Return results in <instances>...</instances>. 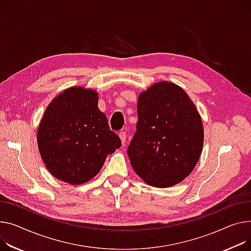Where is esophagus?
I'll list each match as a JSON object with an SVG mask.
<instances>
[{
  "label": "esophagus",
  "instance_id": "1",
  "mask_svg": "<svg viewBox=\"0 0 251 251\" xmlns=\"http://www.w3.org/2000/svg\"><path fill=\"white\" fill-rule=\"evenodd\" d=\"M119 137H120V139H121L122 143H123V144H125V142H126V137H127V135H126V132H125V131H121V132H119Z\"/></svg>",
  "mask_w": 251,
  "mask_h": 251
}]
</instances>
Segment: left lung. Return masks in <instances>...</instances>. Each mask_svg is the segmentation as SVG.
Here are the masks:
<instances>
[{
	"instance_id": "1",
	"label": "left lung",
	"mask_w": 251,
	"mask_h": 251,
	"mask_svg": "<svg viewBox=\"0 0 251 251\" xmlns=\"http://www.w3.org/2000/svg\"><path fill=\"white\" fill-rule=\"evenodd\" d=\"M137 114L127 149L133 170L149 186L176 185L202 153L204 130L195 104L180 87L160 81L139 95Z\"/></svg>"
}]
</instances>
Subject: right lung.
<instances>
[{"instance_id": "obj_1", "label": "right lung", "mask_w": 251, "mask_h": 251, "mask_svg": "<svg viewBox=\"0 0 251 251\" xmlns=\"http://www.w3.org/2000/svg\"><path fill=\"white\" fill-rule=\"evenodd\" d=\"M96 91L73 87L48 105L37 131L40 155L56 178L81 185L101 171L107 155L121 146L98 108Z\"/></svg>"}]
</instances>
